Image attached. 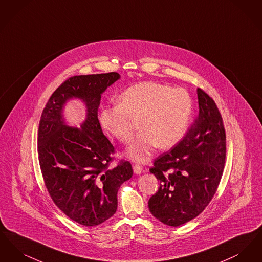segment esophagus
I'll use <instances>...</instances> for the list:
<instances>
[{
    "instance_id": "esophagus-1",
    "label": "esophagus",
    "mask_w": 262,
    "mask_h": 262,
    "mask_svg": "<svg viewBox=\"0 0 262 262\" xmlns=\"http://www.w3.org/2000/svg\"><path fill=\"white\" fill-rule=\"evenodd\" d=\"M133 169H134L135 174H141V173L143 172V169L141 168V166H139V165H137V164H135V165L133 166Z\"/></svg>"
}]
</instances>
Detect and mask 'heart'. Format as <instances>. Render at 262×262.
Wrapping results in <instances>:
<instances>
[{"instance_id": "1", "label": "heart", "mask_w": 262, "mask_h": 262, "mask_svg": "<svg viewBox=\"0 0 262 262\" xmlns=\"http://www.w3.org/2000/svg\"><path fill=\"white\" fill-rule=\"evenodd\" d=\"M192 99L184 88L146 81L126 88L119 102L104 106L99 114L103 128L123 143L142 128L126 149V155L145 162L158 146L170 148L185 136L192 114Z\"/></svg>"}]
</instances>
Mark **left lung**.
Returning a JSON list of instances; mask_svg holds the SVG:
<instances>
[{"label": "left lung", "mask_w": 262, "mask_h": 262, "mask_svg": "<svg viewBox=\"0 0 262 262\" xmlns=\"http://www.w3.org/2000/svg\"><path fill=\"white\" fill-rule=\"evenodd\" d=\"M200 113L187 135L154 161L150 173L160 183L148 201L160 222L178 227L199 216L219 186L226 158L223 120L214 100L198 88Z\"/></svg>", "instance_id": "1"}]
</instances>
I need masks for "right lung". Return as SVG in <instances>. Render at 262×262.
<instances>
[{
    "mask_svg": "<svg viewBox=\"0 0 262 262\" xmlns=\"http://www.w3.org/2000/svg\"><path fill=\"white\" fill-rule=\"evenodd\" d=\"M118 73L75 75L55 90L38 128V158L45 186L54 203L78 224L93 227L117 211V193L133 176L128 161L110 167L115 148L99 120L101 95L120 79ZM81 99L87 117L79 129L65 124L63 108Z\"/></svg>",
    "mask_w": 262,
    "mask_h": 262,
    "instance_id": "obj_1",
    "label": "right lung"
}]
</instances>
